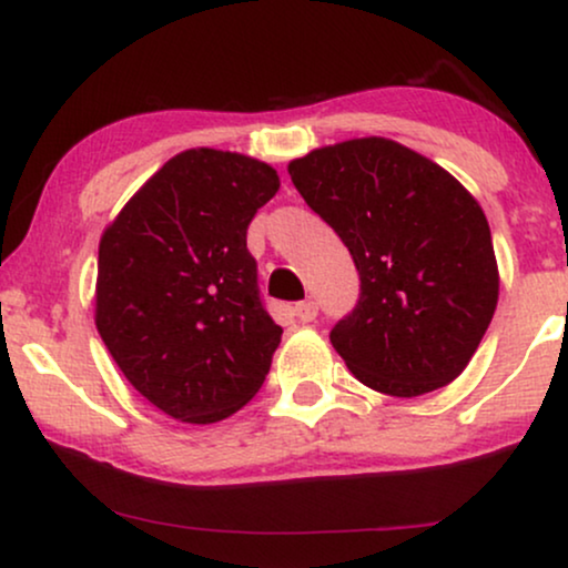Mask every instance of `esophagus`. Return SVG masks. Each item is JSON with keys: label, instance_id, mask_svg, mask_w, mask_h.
<instances>
[{"label": "esophagus", "instance_id": "obj_1", "mask_svg": "<svg viewBox=\"0 0 568 568\" xmlns=\"http://www.w3.org/2000/svg\"><path fill=\"white\" fill-rule=\"evenodd\" d=\"M317 312H320V306H317V301H301V304H296V317H298V322H314L317 320Z\"/></svg>", "mask_w": 568, "mask_h": 568}]
</instances>
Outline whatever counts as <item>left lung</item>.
<instances>
[{
  "label": "left lung",
  "instance_id": "8db88e82",
  "mask_svg": "<svg viewBox=\"0 0 568 568\" xmlns=\"http://www.w3.org/2000/svg\"><path fill=\"white\" fill-rule=\"evenodd\" d=\"M288 172L362 280L354 312L329 333L354 377L398 398L454 383L498 306L477 199L440 164L379 135L314 149Z\"/></svg>",
  "mask_w": 568,
  "mask_h": 568
}]
</instances>
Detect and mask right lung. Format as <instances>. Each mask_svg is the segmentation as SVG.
<instances>
[{
	"instance_id": "add662e5",
	"label": "right lung",
	"mask_w": 568,
	"mask_h": 568,
	"mask_svg": "<svg viewBox=\"0 0 568 568\" xmlns=\"http://www.w3.org/2000/svg\"><path fill=\"white\" fill-rule=\"evenodd\" d=\"M277 189L254 156L189 149L102 233L97 329L128 383L172 419H227L267 377L283 327L260 298L246 231Z\"/></svg>"
}]
</instances>
